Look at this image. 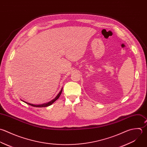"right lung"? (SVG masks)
I'll return each mask as SVG.
<instances>
[{
  "mask_svg": "<svg viewBox=\"0 0 147 147\" xmlns=\"http://www.w3.org/2000/svg\"><path fill=\"white\" fill-rule=\"evenodd\" d=\"M62 89H63V88H62V89L61 90V91L59 92V93L58 94V95L55 97V98H54L53 100H51V101H49V102H47V103H45V104H39V105H34V104H30V103H28V102H25V101H23L24 102H26V104H27L28 105H31V106H32V107H39V108H43V107H48V106H50V105H51L53 103H54L57 99H58V98L59 97V96H61V93H62Z\"/></svg>",
  "mask_w": 147,
  "mask_h": 147,
  "instance_id": "right-lung-1",
  "label": "right lung"
}]
</instances>
